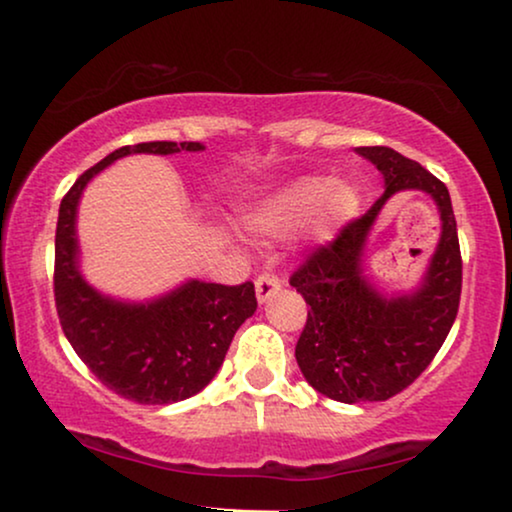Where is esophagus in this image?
<instances>
[{"label": "esophagus", "instance_id": "obj_1", "mask_svg": "<svg viewBox=\"0 0 512 512\" xmlns=\"http://www.w3.org/2000/svg\"><path fill=\"white\" fill-rule=\"evenodd\" d=\"M279 289H282V282H279V277L268 275V272H265V275H261V277L256 279V298H258V303H268L272 296H277Z\"/></svg>", "mask_w": 512, "mask_h": 512}]
</instances>
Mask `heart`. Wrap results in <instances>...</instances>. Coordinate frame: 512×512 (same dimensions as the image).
I'll list each match as a JSON object with an SVG mask.
<instances>
[{"label":"heart","instance_id":"heart-1","mask_svg":"<svg viewBox=\"0 0 512 512\" xmlns=\"http://www.w3.org/2000/svg\"><path fill=\"white\" fill-rule=\"evenodd\" d=\"M361 202V191L352 181L305 174L258 198L247 209L244 221L251 230L268 237L307 226L317 240H331L359 216Z\"/></svg>","mask_w":512,"mask_h":512}]
</instances>
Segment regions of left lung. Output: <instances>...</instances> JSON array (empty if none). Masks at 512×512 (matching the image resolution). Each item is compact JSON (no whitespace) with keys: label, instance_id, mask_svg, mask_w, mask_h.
I'll return each instance as SVG.
<instances>
[{"label":"left lung","instance_id":"1","mask_svg":"<svg viewBox=\"0 0 512 512\" xmlns=\"http://www.w3.org/2000/svg\"><path fill=\"white\" fill-rule=\"evenodd\" d=\"M356 153L380 170L382 198L291 277L310 305L296 345L300 373L340 403L387 401L410 387L443 347L461 296V251L447 186L389 146H359ZM401 190L431 194L444 226L418 289L387 297L362 275V258L381 207Z\"/></svg>","mask_w":512,"mask_h":512}]
</instances>
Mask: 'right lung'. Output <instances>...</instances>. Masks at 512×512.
Instances as JSON below:
<instances>
[{
  "mask_svg": "<svg viewBox=\"0 0 512 512\" xmlns=\"http://www.w3.org/2000/svg\"><path fill=\"white\" fill-rule=\"evenodd\" d=\"M205 151L200 142H144L123 146L76 179L60 202L55 230V307L69 345L97 380L142 405L191 398L219 373L233 335L256 312L254 284H209L188 279L165 296L130 303L104 296L79 268L76 212L88 181L132 153L172 156Z\"/></svg>",
  "mask_w": 512,
  "mask_h": 512,
  "instance_id": "add662e5",
  "label": "right lung"
}]
</instances>
